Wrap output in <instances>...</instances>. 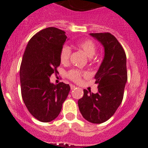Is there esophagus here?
I'll list each match as a JSON object with an SVG mask.
<instances>
[{
  "mask_svg": "<svg viewBox=\"0 0 148 148\" xmlns=\"http://www.w3.org/2000/svg\"><path fill=\"white\" fill-rule=\"evenodd\" d=\"M76 88V86L74 85H70V88H71V90H73V89H75V88Z\"/></svg>",
  "mask_w": 148,
  "mask_h": 148,
  "instance_id": "1",
  "label": "esophagus"
}]
</instances>
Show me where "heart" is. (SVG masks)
I'll return each instance as SVG.
<instances>
[{
    "label": "heart",
    "mask_w": 148,
    "mask_h": 148,
    "mask_svg": "<svg viewBox=\"0 0 148 148\" xmlns=\"http://www.w3.org/2000/svg\"><path fill=\"white\" fill-rule=\"evenodd\" d=\"M78 49H81V51L84 52L88 58H92L97 51V47L94 42L91 41V40H86L84 41H81L78 43ZM71 48L67 45H64L62 47L61 51H60V61L63 64H66L70 60V55H71ZM82 72L78 70H71L67 73V76L70 79L73 80V81L78 82L81 79V75H82Z\"/></svg>",
    "instance_id": "heart-1"
}]
</instances>
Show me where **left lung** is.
<instances>
[{"label": "left lung", "mask_w": 148, "mask_h": 148, "mask_svg": "<svg viewBox=\"0 0 148 148\" xmlns=\"http://www.w3.org/2000/svg\"><path fill=\"white\" fill-rule=\"evenodd\" d=\"M89 35L102 45L105 54L94 76L98 84L97 93L84 89L78 105L86 120L102 123L112 117L123 100L127 82L126 57L121 45L110 33Z\"/></svg>", "instance_id": "left-lung-1"}]
</instances>
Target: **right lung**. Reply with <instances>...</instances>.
Instances as JSON below:
<instances>
[{
	"label": "right lung",
	"mask_w": 148,
	"mask_h": 148,
	"mask_svg": "<svg viewBox=\"0 0 148 148\" xmlns=\"http://www.w3.org/2000/svg\"><path fill=\"white\" fill-rule=\"evenodd\" d=\"M67 40L64 31L47 27L29 40L22 57L19 70L22 99L29 112L41 122L58 116L70 90L69 84L50 81L51 75L58 73L60 51Z\"/></svg>",
	"instance_id": "right-lung-1"
}]
</instances>
